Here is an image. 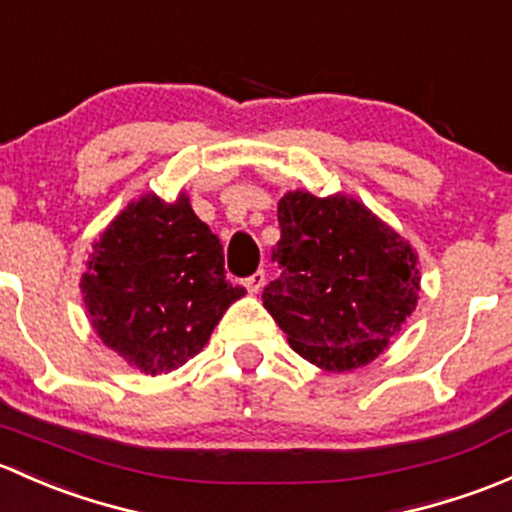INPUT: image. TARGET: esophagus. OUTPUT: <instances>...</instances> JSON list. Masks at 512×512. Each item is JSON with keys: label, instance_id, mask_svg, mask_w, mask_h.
Here are the masks:
<instances>
[{"label": "esophagus", "instance_id": "1", "mask_svg": "<svg viewBox=\"0 0 512 512\" xmlns=\"http://www.w3.org/2000/svg\"><path fill=\"white\" fill-rule=\"evenodd\" d=\"M244 286L249 288V293H258V291H261L263 286H266V273H263V271H256L254 276L246 278Z\"/></svg>", "mask_w": 512, "mask_h": 512}]
</instances>
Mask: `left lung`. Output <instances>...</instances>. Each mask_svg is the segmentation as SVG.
<instances>
[{
    "instance_id": "left-lung-1",
    "label": "left lung",
    "mask_w": 512,
    "mask_h": 512,
    "mask_svg": "<svg viewBox=\"0 0 512 512\" xmlns=\"http://www.w3.org/2000/svg\"><path fill=\"white\" fill-rule=\"evenodd\" d=\"M278 224L273 261L283 271L263 288V308L310 365L325 372L370 365L419 300L412 244L360 199L340 192H286Z\"/></svg>"
}]
</instances>
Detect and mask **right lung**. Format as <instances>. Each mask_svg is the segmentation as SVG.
Returning a JSON list of instances; mask_svg holds the SVG:
<instances>
[{
    "label": "right lung",
    "instance_id": "obj_1",
    "mask_svg": "<svg viewBox=\"0 0 512 512\" xmlns=\"http://www.w3.org/2000/svg\"><path fill=\"white\" fill-rule=\"evenodd\" d=\"M81 295L96 335L130 367L162 374L202 352L244 288L226 281L217 236L187 192L133 199L93 241Z\"/></svg>",
    "mask_w": 512,
    "mask_h": 512
}]
</instances>
